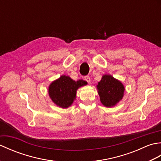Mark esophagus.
Wrapping results in <instances>:
<instances>
[{
	"label": "esophagus",
	"instance_id": "1",
	"mask_svg": "<svg viewBox=\"0 0 161 161\" xmlns=\"http://www.w3.org/2000/svg\"><path fill=\"white\" fill-rule=\"evenodd\" d=\"M84 80H86L88 83L91 82V78L89 76H88V75H86V76L84 77Z\"/></svg>",
	"mask_w": 161,
	"mask_h": 161
}]
</instances>
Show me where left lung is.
I'll use <instances>...</instances> for the list:
<instances>
[{
    "instance_id": "8db88e82",
    "label": "left lung",
    "mask_w": 161,
    "mask_h": 161,
    "mask_svg": "<svg viewBox=\"0 0 161 161\" xmlns=\"http://www.w3.org/2000/svg\"><path fill=\"white\" fill-rule=\"evenodd\" d=\"M97 87L100 101L107 107H114L122 100L124 95V86L111 75H103Z\"/></svg>"
}]
</instances>
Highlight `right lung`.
Segmentation results:
<instances>
[{
  "instance_id": "add662e5",
  "label": "right lung",
  "mask_w": 161,
  "mask_h": 161,
  "mask_svg": "<svg viewBox=\"0 0 161 161\" xmlns=\"http://www.w3.org/2000/svg\"><path fill=\"white\" fill-rule=\"evenodd\" d=\"M81 80L74 81L69 77L62 75L54 81L49 86V95L54 104L61 108H68L73 103L78 88L86 85Z\"/></svg>"
}]
</instances>
